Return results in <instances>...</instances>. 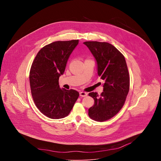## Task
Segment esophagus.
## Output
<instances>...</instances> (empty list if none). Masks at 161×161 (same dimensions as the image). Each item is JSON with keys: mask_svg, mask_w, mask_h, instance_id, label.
Here are the masks:
<instances>
[{"mask_svg": "<svg viewBox=\"0 0 161 161\" xmlns=\"http://www.w3.org/2000/svg\"><path fill=\"white\" fill-rule=\"evenodd\" d=\"M80 96L81 97H86L87 96V93L85 92H80Z\"/></svg>", "mask_w": 161, "mask_h": 161, "instance_id": "34e87169", "label": "esophagus"}]
</instances>
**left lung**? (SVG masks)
<instances>
[{
    "mask_svg": "<svg viewBox=\"0 0 161 161\" xmlns=\"http://www.w3.org/2000/svg\"><path fill=\"white\" fill-rule=\"evenodd\" d=\"M94 57L101 79L104 80L101 96L97 92L88 94L94 104L88 109V116L104 122L110 119L122 109L129 90V75L124 55L113 45L106 42H83Z\"/></svg>",
    "mask_w": 161,
    "mask_h": 161,
    "instance_id": "1",
    "label": "left lung"
}]
</instances>
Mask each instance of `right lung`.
Segmentation results:
<instances>
[{
    "mask_svg": "<svg viewBox=\"0 0 161 161\" xmlns=\"http://www.w3.org/2000/svg\"><path fill=\"white\" fill-rule=\"evenodd\" d=\"M78 42L71 40L50 43L40 50L32 64L29 80L33 100L39 111L50 119L67 117L79 97L76 90L60 88L58 84Z\"/></svg>",
    "mask_w": 161,
    "mask_h": 161,
    "instance_id": "right-lung-1",
    "label": "right lung"
}]
</instances>
